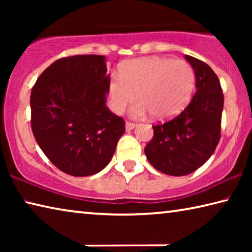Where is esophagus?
Returning <instances> with one entry per match:
<instances>
[{"instance_id":"obj_1","label":"esophagus","mask_w":252,"mask_h":252,"mask_svg":"<svg viewBox=\"0 0 252 252\" xmlns=\"http://www.w3.org/2000/svg\"><path fill=\"white\" fill-rule=\"evenodd\" d=\"M135 126H136V125H135V123H133V122H126V129L127 131L134 129Z\"/></svg>"}]
</instances>
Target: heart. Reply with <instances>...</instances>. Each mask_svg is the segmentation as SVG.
I'll use <instances>...</instances> for the list:
<instances>
[{
  "instance_id": "obj_1",
  "label": "heart",
  "mask_w": 252,
  "mask_h": 252,
  "mask_svg": "<svg viewBox=\"0 0 252 252\" xmlns=\"http://www.w3.org/2000/svg\"><path fill=\"white\" fill-rule=\"evenodd\" d=\"M194 83L193 67L183 60L160 57L129 60L110 80V106L116 113H122L138 92L140 102L132 109L134 117L152 113L156 119L167 120L189 103Z\"/></svg>"
}]
</instances>
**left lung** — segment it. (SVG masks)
Returning <instances> with one entry per match:
<instances>
[{
	"label": "left lung",
	"mask_w": 252,
	"mask_h": 252,
	"mask_svg": "<svg viewBox=\"0 0 252 252\" xmlns=\"http://www.w3.org/2000/svg\"><path fill=\"white\" fill-rule=\"evenodd\" d=\"M197 92L172 120L153 126V138L144 148L153 168L169 176L193 172L215 152L221 136L223 93L218 76L207 63L190 55Z\"/></svg>",
	"instance_id": "1"
}]
</instances>
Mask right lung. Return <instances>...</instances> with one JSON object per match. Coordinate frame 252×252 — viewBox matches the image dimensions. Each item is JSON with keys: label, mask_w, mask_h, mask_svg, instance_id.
<instances>
[{"label": "right lung", "mask_w": 252, "mask_h": 252, "mask_svg": "<svg viewBox=\"0 0 252 252\" xmlns=\"http://www.w3.org/2000/svg\"><path fill=\"white\" fill-rule=\"evenodd\" d=\"M110 74L102 55L59 59L31 91V126L49 160L66 174L87 177L111 161L126 122L106 108Z\"/></svg>", "instance_id": "right-lung-1"}]
</instances>
